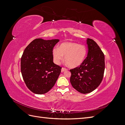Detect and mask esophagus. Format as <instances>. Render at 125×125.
<instances>
[{
    "mask_svg": "<svg viewBox=\"0 0 125 125\" xmlns=\"http://www.w3.org/2000/svg\"><path fill=\"white\" fill-rule=\"evenodd\" d=\"M67 69H66V68H62V69H61V71L62 72H64V71H66V70H67Z\"/></svg>",
    "mask_w": 125,
    "mask_h": 125,
    "instance_id": "34e87169",
    "label": "esophagus"
}]
</instances>
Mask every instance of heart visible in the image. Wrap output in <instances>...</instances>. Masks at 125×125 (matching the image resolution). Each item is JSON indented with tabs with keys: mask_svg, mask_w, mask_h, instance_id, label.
<instances>
[{
	"mask_svg": "<svg viewBox=\"0 0 125 125\" xmlns=\"http://www.w3.org/2000/svg\"><path fill=\"white\" fill-rule=\"evenodd\" d=\"M86 46L77 42H66L61 43L58 48H54L52 52L54 62L60 64L64 59L71 68H76L82 64L87 55Z\"/></svg>",
	"mask_w": 125,
	"mask_h": 125,
	"instance_id": "1",
	"label": "heart"
}]
</instances>
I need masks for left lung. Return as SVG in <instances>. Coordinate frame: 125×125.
Masks as SVG:
<instances>
[{
  "instance_id": "obj_1",
  "label": "left lung",
  "mask_w": 125,
  "mask_h": 125,
  "mask_svg": "<svg viewBox=\"0 0 125 125\" xmlns=\"http://www.w3.org/2000/svg\"><path fill=\"white\" fill-rule=\"evenodd\" d=\"M87 56L78 67L70 69V83L72 87L83 94L89 93L100 85L105 70V58L96 42L92 39L87 40Z\"/></svg>"
}]
</instances>
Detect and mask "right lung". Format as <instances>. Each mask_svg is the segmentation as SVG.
Instances as JSON below:
<instances>
[{
  "label": "right lung",
  "instance_id": "right-lung-1",
  "mask_svg": "<svg viewBox=\"0 0 125 125\" xmlns=\"http://www.w3.org/2000/svg\"><path fill=\"white\" fill-rule=\"evenodd\" d=\"M59 39L33 40L24 49L21 71L26 86L33 93L43 94L53 88L62 67L53 62V49Z\"/></svg>",
  "mask_w": 125,
  "mask_h": 125
}]
</instances>
